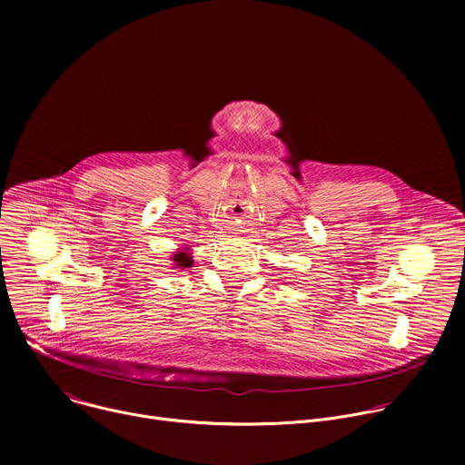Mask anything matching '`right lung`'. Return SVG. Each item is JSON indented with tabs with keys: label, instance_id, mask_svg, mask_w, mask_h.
<instances>
[{
	"label": "right lung",
	"instance_id": "add662e5",
	"mask_svg": "<svg viewBox=\"0 0 465 465\" xmlns=\"http://www.w3.org/2000/svg\"><path fill=\"white\" fill-rule=\"evenodd\" d=\"M173 261L178 264V267H182V269H187V267H191V264H193V259H191V257H189L185 252H180V253H176Z\"/></svg>",
	"mask_w": 465,
	"mask_h": 465
}]
</instances>
